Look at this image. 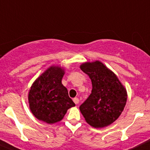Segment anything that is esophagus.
Listing matches in <instances>:
<instances>
[{
    "instance_id": "1",
    "label": "esophagus",
    "mask_w": 150,
    "mask_h": 150,
    "mask_svg": "<svg viewBox=\"0 0 150 150\" xmlns=\"http://www.w3.org/2000/svg\"><path fill=\"white\" fill-rule=\"evenodd\" d=\"M73 101H74V102L75 104H76V105H77V104H79V99H78V98H74V99H73Z\"/></svg>"
}]
</instances>
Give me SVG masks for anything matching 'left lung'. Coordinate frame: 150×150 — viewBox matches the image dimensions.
Masks as SVG:
<instances>
[{"instance_id": "8db88e82", "label": "left lung", "mask_w": 150, "mask_h": 150, "mask_svg": "<svg viewBox=\"0 0 150 150\" xmlns=\"http://www.w3.org/2000/svg\"><path fill=\"white\" fill-rule=\"evenodd\" d=\"M80 68L89 76L93 88L79 110L91 127H105L113 123L123 112L127 99L126 88L100 61L83 62Z\"/></svg>"}]
</instances>
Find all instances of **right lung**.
I'll return each instance as SVG.
<instances>
[{
  "label": "right lung",
  "mask_w": 150,
  "mask_h": 150,
  "mask_svg": "<svg viewBox=\"0 0 150 150\" xmlns=\"http://www.w3.org/2000/svg\"><path fill=\"white\" fill-rule=\"evenodd\" d=\"M65 68L51 65L33 82L28 94L29 109L35 118L49 125L62 120L69 108L75 106L62 84Z\"/></svg>",
  "instance_id": "1"
}]
</instances>
